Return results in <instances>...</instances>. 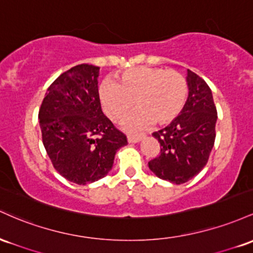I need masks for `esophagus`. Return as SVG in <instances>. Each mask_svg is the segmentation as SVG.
I'll return each mask as SVG.
<instances>
[{
  "label": "esophagus",
  "instance_id": "34e87169",
  "mask_svg": "<svg viewBox=\"0 0 253 253\" xmlns=\"http://www.w3.org/2000/svg\"><path fill=\"white\" fill-rule=\"evenodd\" d=\"M144 137V135H127V142L129 143H136V142H140L142 138Z\"/></svg>",
  "mask_w": 253,
  "mask_h": 253
}]
</instances>
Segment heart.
Segmentation results:
<instances>
[{"mask_svg": "<svg viewBox=\"0 0 253 253\" xmlns=\"http://www.w3.org/2000/svg\"><path fill=\"white\" fill-rule=\"evenodd\" d=\"M189 86L175 70L137 67L118 75L117 84L104 81L99 87V99L106 116L121 122L134 109L138 112L127 119L129 129L147 126L154 122L165 126L174 121L188 100Z\"/></svg>", "mask_w": 253, "mask_h": 253, "instance_id": "b5f03b06", "label": "heart"}]
</instances>
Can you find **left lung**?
I'll return each mask as SVG.
<instances>
[{
    "instance_id": "8db88e82",
    "label": "left lung",
    "mask_w": 253,
    "mask_h": 253,
    "mask_svg": "<svg viewBox=\"0 0 253 253\" xmlns=\"http://www.w3.org/2000/svg\"><path fill=\"white\" fill-rule=\"evenodd\" d=\"M189 98L183 111L166 127L153 132L160 154L148 163L160 179L183 184L203 169L215 142L217 111L211 90L202 78L188 69Z\"/></svg>"
}]
</instances>
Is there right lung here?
Returning a JSON list of instances; mask_svg holds the SVG:
<instances>
[{
  "label": "right lung",
  "instance_id": "1",
  "mask_svg": "<svg viewBox=\"0 0 253 253\" xmlns=\"http://www.w3.org/2000/svg\"><path fill=\"white\" fill-rule=\"evenodd\" d=\"M99 67L79 64L59 75L45 93L38 118L53 167L65 179L86 185L112 169L126 136L101 111Z\"/></svg>",
  "mask_w": 253,
  "mask_h": 253
}]
</instances>
